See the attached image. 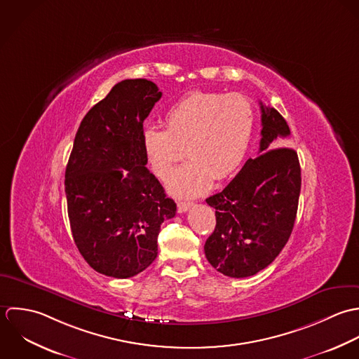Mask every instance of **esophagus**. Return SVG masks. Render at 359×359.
<instances>
[{
    "mask_svg": "<svg viewBox=\"0 0 359 359\" xmlns=\"http://www.w3.org/2000/svg\"><path fill=\"white\" fill-rule=\"evenodd\" d=\"M191 207H193V203H190V201H179L177 203V212L183 214V212L189 211Z\"/></svg>",
    "mask_w": 359,
    "mask_h": 359,
    "instance_id": "34e87169",
    "label": "esophagus"
}]
</instances>
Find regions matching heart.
<instances>
[{
    "label": "heart",
    "instance_id": "obj_1",
    "mask_svg": "<svg viewBox=\"0 0 359 359\" xmlns=\"http://www.w3.org/2000/svg\"><path fill=\"white\" fill-rule=\"evenodd\" d=\"M166 129L148 126L143 132L144 152L152 172L168 179L175 196L193 197L233 175L247 156L254 136L255 112L241 94L193 91L165 114Z\"/></svg>",
    "mask_w": 359,
    "mask_h": 359
}]
</instances>
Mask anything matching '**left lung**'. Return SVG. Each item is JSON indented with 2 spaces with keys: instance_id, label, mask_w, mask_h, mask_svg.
I'll list each match as a JSON object with an SVG mask.
<instances>
[{
  "instance_id": "8db88e82",
  "label": "left lung",
  "mask_w": 359,
  "mask_h": 359,
  "mask_svg": "<svg viewBox=\"0 0 359 359\" xmlns=\"http://www.w3.org/2000/svg\"><path fill=\"white\" fill-rule=\"evenodd\" d=\"M261 104L258 156L248 159L236 177L207 198L216 226L204 251L208 262L229 278H248L271 265L292 231L301 191L297 152L279 139L290 137L285 118Z\"/></svg>"
}]
</instances>
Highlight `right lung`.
Segmentation results:
<instances>
[{
	"label": "right lung",
	"mask_w": 359,
	"mask_h": 359,
	"mask_svg": "<svg viewBox=\"0 0 359 359\" xmlns=\"http://www.w3.org/2000/svg\"><path fill=\"white\" fill-rule=\"evenodd\" d=\"M162 93L147 79L112 87L83 118L65 172L74 244L98 273L126 279L158 255L163 220L176 214L158 179L145 168L144 119Z\"/></svg>",
	"instance_id": "1"
}]
</instances>
